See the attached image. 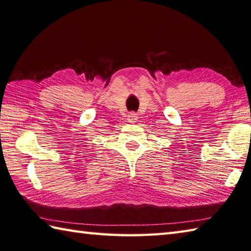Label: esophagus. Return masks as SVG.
Returning a JSON list of instances; mask_svg holds the SVG:
<instances>
[{"mask_svg":"<svg viewBox=\"0 0 251 251\" xmlns=\"http://www.w3.org/2000/svg\"><path fill=\"white\" fill-rule=\"evenodd\" d=\"M138 119V116H137L136 113H129L128 115H127V120H128L129 123H135Z\"/></svg>","mask_w":251,"mask_h":251,"instance_id":"obj_1","label":"esophagus"}]
</instances>
